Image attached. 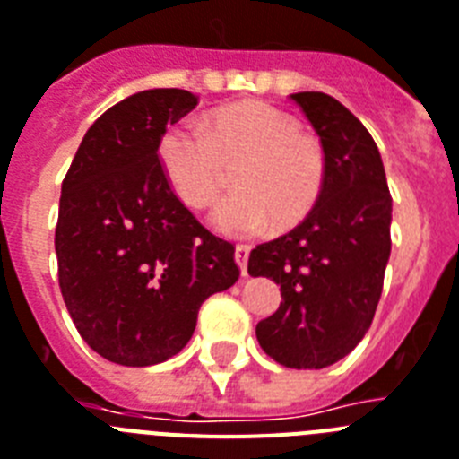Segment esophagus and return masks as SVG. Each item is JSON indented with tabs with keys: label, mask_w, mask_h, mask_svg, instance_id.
<instances>
[{
	"label": "esophagus",
	"mask_w": 459,
	"mask_h": 459,
	"mask_svg": "<svg viewBox=\"0 0 459 459\" xmlns=\"http://www.w3.org/2000/svg\"><path fill=\"white\" fill-rule=\"evenodd\" d=\"M249 252H252V247H249V245H238L236 247V261H238V265H240L242 275H247Z\"/></svg>",
	"instance_id": "esophagus-1"
}]
</instances>
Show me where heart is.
I'll return each mask as SVG.
<instances>
[{"mask_svg":"<svg viewBox=\"0 0 459 459\" xmlns=\"http://www.w3.org/2000/svg\"><path fill=\"white\" fill-rule=\"evenodd\" d=\"M158 165L172 194L186 207H205L221 186V163H240L233 186L210 212V223L230 238H254L277 226H294L317 205L326 158L313 134L294 117L265 102L221 107L203 128L191 121L165 126L158 137Z\"/></svg>","mask_w":459,"mask_h":459,"instance_id":"1","label":"heart"}]
</instances>
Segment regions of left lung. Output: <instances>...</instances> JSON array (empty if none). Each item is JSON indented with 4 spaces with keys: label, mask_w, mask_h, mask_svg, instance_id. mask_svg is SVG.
I'll return each mask as SVG.
<instances>
[{
    "label": "left lung",
    "mask_w": 459,
    "mask_h": 459,
    "mask_svg": "<svg viewBox=\"0 0 459 459\" xmlns=\"http://www.w3.org/2000/svg\"><path fill=\"white\" fill-rule=\"evenodd\" d=\"M326 158L317 205L296 229L256 245L247 271L280 284L282 303L256 325L268 357L287 368H325L357 348L383 294L392 195L378 146L326 92H294Z\"/></svg>",
    "instance_id": "obj_1"
}]
</instances>
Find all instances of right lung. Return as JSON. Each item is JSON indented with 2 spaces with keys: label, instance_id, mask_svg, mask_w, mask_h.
Returning <instances> with one entry per match:
<instances>
[{
  "label": "right lung",
  "instance_id": "1",
  "mask_svg": "<svg viewBox=\"0 0 459 459\" xmlns=\"http://www.w3.org/2000/svg\"><path fill=\"white\" fill-rule=\"evenodd\" d=\"M194 92H134L92 123L69 165L56 226L72 322L100 357L152 367L191 341L207 296L236 284V247L184 207L158 165V137Z\"/></svg>",
  "mask_w": 459,
  "mask_h": 459
}]
</instances>
